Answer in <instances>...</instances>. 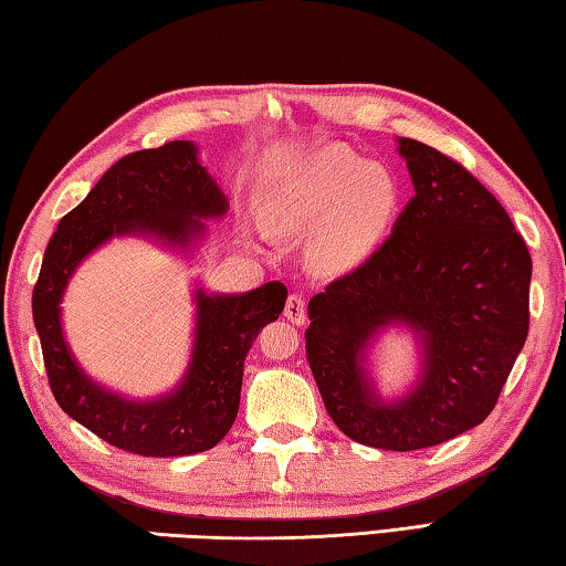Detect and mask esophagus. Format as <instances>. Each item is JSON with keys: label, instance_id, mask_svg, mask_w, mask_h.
<instances>
[{"label": "esophagus", "instance_id": "esophagus-1", "mask_svg": "<svg viewBox=\"0 0 566 566\" xmlns=\"http://www.w3.org/2000/svg\"><path fill=\"white\" fill-rule=\"evenodd\" d=\"M285 318L293 325H303L305 318H308V311H305V301L301 295H291V298L285 301Z\"/></svg>", "mask_w": 566, "mask_h": 566}]
</instances>
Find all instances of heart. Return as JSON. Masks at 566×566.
<instances>
[{"label":"heart","instance_id":"obj_1","mask_svg":"<svg viewBox=\"0 0 566 566\" xmlns=\"http://www.w3.org/2000/svg\"><path fill=\"white\" fill-rule=\"evenodd\" d=\"M400 184L390 168L368 164L348 146L328 144L291 166L271 186L265 231L308 238V261L321 273L353 271L390 231L400 211Z\"/></svg>","mask_w":566,"mask_h":566}]
</instances>
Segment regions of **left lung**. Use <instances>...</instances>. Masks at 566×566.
Masks as SVG:
<instances>
[{"mask_svg": "<svg viewBox=\"0 0 566 566\" xmlns=\"http://www.w3.org/2000/svg\"><path fill=\"white\" fill-rule=\"evenodd\" d=\"M415 196L378 251L308 303L305 355L350 440L410 452L448 442L497 405L530 331L532 258L507 211L454 158L400 138ZM405 322L423 340L408 399L382 403L364 348Z\"/></svg>", "mask_w": 566, "mask_h": 566, "instance_id": "8db88e82", "label": "left lung"}]
</instances>
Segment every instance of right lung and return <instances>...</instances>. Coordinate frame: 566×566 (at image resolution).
I'll return each instance as SVG.
<instances>
[{"label":"right lung","instance_id":"obj_1","mask_svg":"<svg viewBox=\"0 0 566 566\" xmlns=\"http://www.w3.org/2000/svg\"><path fill=\"white\" fill-rule=\"evenodd\" d=\"M196 154L191 142H168L118 158L84 201L59 221L32 293L49 388L59 408L104 442L144 458L196 454L226 438L241 402L245 355L289 298L281 281L241 295L196 291L191 363L181 385L158 400H126L104 390L72 358L59 303L74 268L94 248L128 233L186 245L203 235L201 218L226 213V196Z\"/></svg>","mask_w":566,"mask_h":566}]
</instances>
